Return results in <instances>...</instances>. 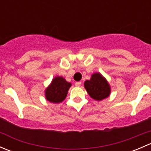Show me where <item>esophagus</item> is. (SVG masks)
Here are the masks:
<instances>
[{
  "label": "esophagus",
  "mask_w": 151,
  "mask_h": 151,
  "mask_svg": "<svg viewBox=\"0 0 151 151\" xmlns=\"http://www.w3.org/2000/svg\"><path fill=\"white\" fill-rule=\"evenodd\" d=\"M80 85H81V82H77V83H75V86L80 87Z\"/></svg>",
  "instance_id": "34e87169"
}]
</instances>
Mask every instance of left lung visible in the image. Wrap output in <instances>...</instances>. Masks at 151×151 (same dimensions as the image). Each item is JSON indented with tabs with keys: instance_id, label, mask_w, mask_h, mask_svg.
<instances>
[{
	"instance_id": "left-lung-1",
	"label": "left lung",
	"mask_w": 151,
	"mask_h": 151,
	"mask_svg": "<svg viewBox=\"0 0 151 151\" xmlns=\"http://www.w3.org/2000/svg\"><path fill=\"white\" fill-rule=\"evenodd\" d=\"M84 87L88 95L96 101H101L110 95V85L104 76L99 72L93 73L91 79L85 82Z\"/></svg>"
}]
</instances>
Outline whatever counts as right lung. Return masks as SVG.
Returning <instances> with one entry per match:
<instances>
[{"label": "right lung", "instance_id": "obj_1", "mask_svg": "<svg viewBox=\"0 0 151 151\" xmlns=\"http://www.w3.org/2000/svg\"><path fill=\"white\" fill-rule=\"evenodd\" d=\"M71 86V83L67 82L63 77L57 76L45 89V98L51 103L62 102L66 99Z\"/></svg>", "mask_w": 151, "mask_h": 151}]
</instances>
